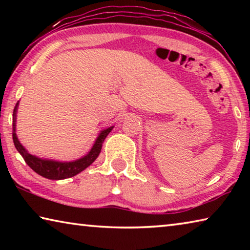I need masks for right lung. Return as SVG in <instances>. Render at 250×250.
<instances>
[{
    "label": "right lung",
    "mask_w": 250,
    "mask_h": 250,
    "mask_svg": "<svg viewBox=\"0 0 250 250\" xmlns=\"http://www.w3.org/2000/svg\"><path fill=\"white\" fill-rule=\"evenodd\" d=\"M18 104H16L13 111V132H12V135H13L14 146L16 147V150H18L21 155L23 156V159L25 162H26L27 166L31 167L34 172H36L37 174H40L41 176L46 177V179L49 180L68 179V177L75 176L76 174H78V173L89 167L90 164L98 158L105 137H107L110 133V131L113 128V126H110V128L101 131V133L98 135V138H97L95 145L91 147L89 153L77 161H74V162H55V161L42 160L40 158H36V156L32 155L31 153H28L18 140V137H16L15 133V119Z\"/></svg>",
    "instance_id": "right-lung-1"
}]
</instances>
